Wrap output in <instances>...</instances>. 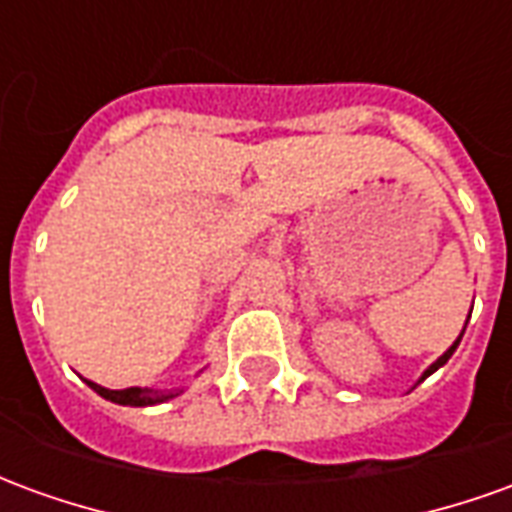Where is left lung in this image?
Wrapping results in <instances>:
<instances>
[{
	"mask_svg": "<svg viewBox=\"0 0 512 512\" xmlns=\"http://www.w3.org/2000/svg\"><path fill=\"white\" fill-rule=\"evenodd\" d=\"M469 315H472V312H469ZM463 332H466V326H463ZM463 332L458 334V340H455V343L450 345V348H447V351H444V354L439 356V359H436V362H433V365L428 367V370H425V373H422V378H419V381H425V378L430 376V373H436V370H439L441 365H447V359H450L452 354H455V348H458V343H461V337H463Z\"/></svg>",
	"mask_w": 512,
	"mask_h": 512,
	"instance_id": "obj_1",
	"label": "left lung"
}]
</instances>
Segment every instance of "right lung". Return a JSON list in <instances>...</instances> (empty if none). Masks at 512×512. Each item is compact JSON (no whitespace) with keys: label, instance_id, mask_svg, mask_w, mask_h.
<instances>
[{"label":"right lung","instance_id":"right-lung-1","mask_svg":"<svg viewBox=\"0 0 512 512\" xmlns=\"http://www.w3.org/2000/svg\"><path fill=\"white\" fill-rule=\"evenodd\" d=\"M87 386H93L95 392L106 400H112L117 406H156L164 403L169 397L180 395V392H158V389H147V386H128V389H106L101 384L87 381Z\"/></svg>","mask_w":512,"mask_h":512}]
</instances>
